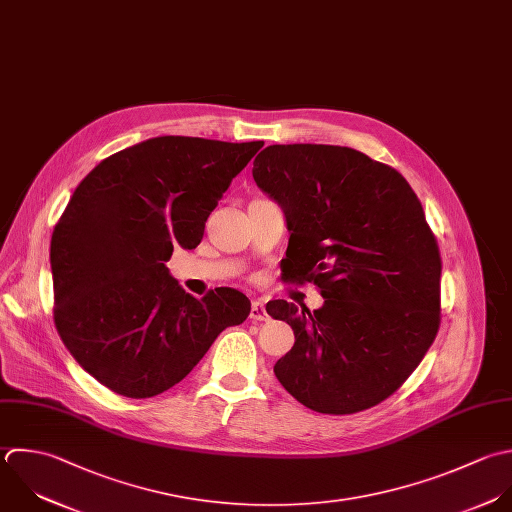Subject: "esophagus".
Wrapping results in <instances>:
<instances>
[{"instance_id":"obj_1","label":"esophagus","mask_w":512,"mask_h":512,"mask_svg":"<svg viewBox=\"0 0 512 512\" xmlns=\"http://www.w3.org/2000/svg\"><path fill=\"white\" fill-rule=\"evenodd\" d=\"M249 317H251L253 321H269V315H267V309H265L263 301H253V303H251V313H249Z\"/></svg>"}]
</instances>
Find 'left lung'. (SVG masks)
<instances>
[{"mask_svg": "<svg viewBox=\"0 0 512 512\" xmlns=\"http://www.w3.org/2000/svg\"><path fill=\"white\" fill-rule=\"evenodd\" d=\"M255 183L275 199L291 233L285 283H313L317 311L283 299L293 349L275 363L301 405L353 415L391 397L419 367L441 325V253L407 179L339 145H269Z\"/></svg>", "mask_w": 512, "mask_h": 512, "instance_id": "1", "label": "left lung"}]
</instances>
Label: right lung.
Listing matches in <instances>:
<instances>
[{"instance_id":"add662e5","label":"right lung","mask_w":512,"mask_h":512,"mask_svg":"<svg viewBox=\"0 0 512 512\" xmlns=\"http://www.w3.org/2000/svg\"><path fill=\"white\" fill-rule=\"evenodd\" d=\"M263 141L163 135L117 151L75 187L51 235L53 321L73 359L109 391L155 397L247 319L231 287L185 293L165 263L205 221Z\"/></svg>"}]
</instances>
